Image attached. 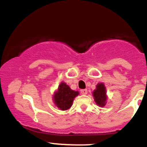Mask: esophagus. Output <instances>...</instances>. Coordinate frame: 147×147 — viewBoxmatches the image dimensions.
Segmentation results:
<instances>
[{"mask_svg": "<svg viewBox=\"0 0 147 147\" xmlns=\"http://www.w3.org/2000/svg\"><path fill=\"white\" fill-rule=\"evenodd\" d=\"M87 93H88V91H87V89L81 90V94H83V95H86V94H87Z\"/></svg>", "mask_w": 147, "mask_h": 147, "instance_id": "obj_1", "label": "esophagus"}]
</instances>
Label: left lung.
Masks as SVG:
<instances>
[{"label": "left lung", "instance_id": "1", "mask_svg": "<svg viewBox=\"0 0 147 147\" xmlns=\"http://www.w3.org/2000/svg\"><path fill=\"white\" fill-rule=\"evenodd\" d=\"M94 101L100 107H104L107 104V89L104 83H98L96 85V89L93 91Z\"/></svg>", "mask_w": 147, "mask_h": 147}]
</instances>
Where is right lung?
Returning <instances> with one entry per match:
<instances>
[{
    "instance_id": "1",
    "label": "right lung",
    "mask_w": 147,
    "mask_h": 147,
    "mask_svg": "<svg viewBox=\"0 0 147 147\" xmlns=\"http://www.w3.org/2000/svg\"><path fill=\"white\" fill-rule=\"evenodd\" d=\"M78 94V91H74L66 83L61 82L53 94V103L59 109L66 111L71 107L74 98Z\"/></svg>"
}]
</instances>
